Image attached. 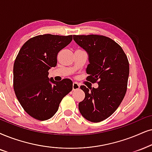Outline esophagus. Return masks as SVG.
I'll list each match as a JSON object with an SVG mask.
<instances>
[{
	"instance_id": "esophagus-1",
	"label": "esophagus",
	"mask_w": 152,
	"mask_h": 152,
	"mask_svg": "<svg viewBox=\"0 0 152 152\" xmlns=\"http://www.w3.org/2000/svg\"><path fill=\"white\" fill-rule=\"evenodd\" d=\"M79 88H80L79 84H78L77 83H76V82L73 83V90H76L79 89Z\"/></svg>"
}]
</instances>
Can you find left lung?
<instances>
[{
  "label": "left lung",
  "instance_id": "8db88e82",
  "mask_svg": "<svg viewBox=\"0 0 152 152\" xmlns=\"http://www.w3.org/2000/svg\"><path fill=\"white\" fill-rule=\"evenodd\" d=\"M73 36L88 55V80L98 83L97 88L80 86L86 96L78 109L88 121L100 122L110 116L124 98L129 76L128 58L121 47L106 36Z\"/></svg>",
  "mask_w": 152,
  "mask_h": 152
}]
</instances>
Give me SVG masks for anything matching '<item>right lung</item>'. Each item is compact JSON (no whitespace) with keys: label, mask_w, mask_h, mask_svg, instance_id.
Listing matches in <instances>:
<instances>
[{"label":"right lung","mask_w":152,"mask_h":152,"mask_svg":"<svg viewBox=\"0 0 152 152\" xmlns=\"http://www.w3.org/2000/svg\"><path fill=\"white\" fill-rule=\"evenodd\" d=\"M72 35H39L30 38L21 48L13 67V87L21 106L39 121L53 117L59 103L72 91L69 78L55 81L48 70L56 66L57 54L72 41Z\"/></svg>","instance_id":"obj_1"}]
</instances>
